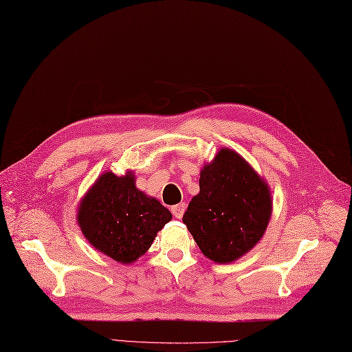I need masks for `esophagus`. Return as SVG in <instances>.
I'll use <instances>...</instances> for the list:
<instances>
[{
	"label": "esophagus",
	"mask_w": 352,
	"mask_h": 352,
	"mask_svg": "<svg viewBox=\"0 0 352 352\" xmlns=\"http://www.w3.org/2000/svg\"><path fill=\"white\" fill-rule=\"evenodd\" d=\"M170 211H173V214H174V217H177V219H182L183 215H184V212H186V204H178V205H174L173 208H170Z\"/></svg>",
	"instance_id": "obj_1"
}]
</instances>
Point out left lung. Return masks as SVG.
<instances>
[{"label":"left lung","mask_w":352,"mask_h":352,"mask_svg":"<svg viewBox=\"0 0 352 352\" xmlns=\"http://www.w3.org/2000/svg\"><path fill=\"white\" fill-rule=\"evenodd\" d=\"M270 215L266 179L239 153L221 147L202 166L199 193L192 197L183 223L205 257L226 265L257 245Z\"/></svg>","instance_id":"1"}]
</instances>
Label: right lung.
I'll use <instances>...</instances> for the list:
<instances>
[{"label":"right lung","instance_id":"1","mask_svg":"<svg viewBox=\"0 0 352 352\" xmlns=\"http://www.w3.org/2000/svg\"><path fill=\"white\" fill-rule=\"evenodd\" d=\"M77 224L99 253L131 265L151 247L173 214L156 197L135 186V174L105 170L80 199Z\"/></svg>","mask_w":352,"mask_h":352}]
</instances>
